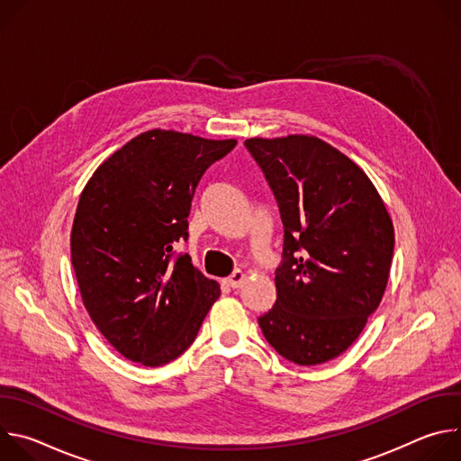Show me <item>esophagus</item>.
I'll return each mask as SVG.
<instances>
[{"mask_svg":"<svg viewBox=\"0 0 461 461\" xmlns=\"http://www.w3.org/2000/svg\"><path fill=\"white\" fill-rule=\"evenodd\" d=\"M244 279H246L244 272H240V270H235V272H233V274L228 277V279H226V285H228L230 288L237 290V288H240V286H242Z\"/></svg>","mask_w":461,"mask_h":461,"instance_id":"esophagus-1","label":"esophagus"}]
</instances>
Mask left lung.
<instances>
[{"label":"left lung","instance_id":"8db88e82","mask_svg":"<svg viewBox=\"0 0 461 461\" xmlns=\"http://www.w3.org/2000/svg\"><path fill=\"white\" fill-rule=\"evenodd\" d=\"M285 239L277 299L258 317L267 341L295 365L343 354L363 332L386 288L393 226L365 171L308 135L249 139Z\"/></svg>","mask_w":461,"mask_h":461}]
</instances>
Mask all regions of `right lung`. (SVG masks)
Masks as SVG:
<instances>
[{
    "instance_id": "add662e5",
    "label": "right lung",
    "mask_w": 461,
    "mask_h": 461,
    "mask_svg": "<svg viewBox=\"0 0 461 461\" xmlns=\"http://www.w3.org/2000/svg\"><path fill=\"white\" fill-rule=\"evenodd\" d=\"M235 146L153 129L111 155L80 194L71 260L82 301L129 361L160 366L176 359L221 295L219 283L173 244L187 239L203 175Z\"/></svg>"
}]
</instances>
